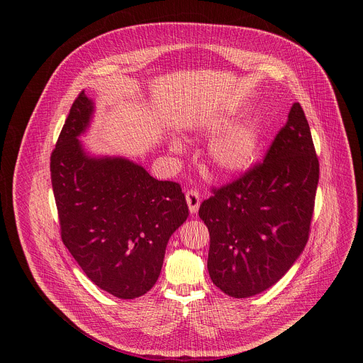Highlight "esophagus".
I'll use <instances>...</instances> for the list:
<instances>
[{"label": "esophagus", "mask_w": 363, "mask_h": 363, "mask_svg": "<svg viewBox=\"0 0 363 363\" xmlns=\"http://www.w3.org/2000/svg\"><path fill=\"white\" fill-rule=\"evenodd\" d=\"M185 198H186V203L189 206V213L196 214L198 208H199V203H201V198H199L198 191L196 189H189L185 194Z\"/></svg>", "instance_id": "esophagus-1"}]
</instances>
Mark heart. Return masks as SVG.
I'll list each match as a JSON object with an SVG mask.
<instances>
[{
	"instance_id": "1",
	"label": "heart",
	"mask_w": 363,
	"mask_h": 363,
	"mask_svg": "<svg viewBox=\"0 0 363 363\" xmlns=\"http://www.w3.org/2000/svg\"><path fill=\"white\" fill-rule=\"evenodd\" d=\"M233 113L211 118L205 122L203 129L217 133L231 125ZM262 145V133L257 122L245 121L233 126L210 146L211 164L221 172H240L247 169L257 158ZM172 152L179 153L182 145L174 140L171 145Z\"/></svg>"
}]
</instances>
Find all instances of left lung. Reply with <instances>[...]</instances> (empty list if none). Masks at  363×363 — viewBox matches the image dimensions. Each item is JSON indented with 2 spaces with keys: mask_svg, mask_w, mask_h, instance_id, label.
Instances as JSON below:
<instances>
[{
  "mask_svg": "<svg viewBox=\"0 0 363 363\" xmlns=\"http://www.w3.org/2000/svg\"><path fill=\"white\" fill-rule=\"evenodd\" d=\"M319 160L300 103L290 109L262 164L213 189L199 206L210 231L208 273L225 294L244 298L276 284L308 240Z\"/></svg>",
  "mask_w": 363,
  "mask_h": 363,
  "instance_id": "8db88e82",
  "label": "left lung"
}]
</instances>
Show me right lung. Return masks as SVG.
Instances as JSON below:
<instances>
[{"instance_id": "1", "label": "right lung", "mask_w": 363, "mask_h": 363, "mask_svg": "<svg viewBox=\"0 0 363 363\" xmlns=\"http://www.w3.org/2000/svg\"><path fill=\"white\" fill-rule=\"evenodd\" d=\"M93 101L82 91L51 153V185L62 240L84 274L119 298L157 283L169 237L188 218L179 184L158 181L121 157H90L77 139Z\"/></svg>"}]
</instances>
